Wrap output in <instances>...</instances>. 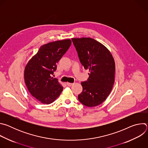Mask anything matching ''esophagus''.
<instances>
[{
  "instance_id": "34e87169",
  "label": "esophagus",
  "mask_w": 148,
  "mask_h": 148,
  "mask_svg": "<svg viewBox=\"0 0 148 148\" xmlns=\"http://www.w3.org/2000/svg\"><path fill=\"white\" fill-rule=\"evenodd\" d=\"M73 83H70V82H67V86H69V87H70V86H71L72 85H73Z\"/></svg>"
}]
</instances>
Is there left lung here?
Here are the masks:
<instances>
[{
  "instance_id": "1",
  "label": "left lung",
  "mask_w": 148,
  "mask_h": 148,
  "mask_svg": "<svg viewBox=\"0 0 148 148\" xmlns=\"http://www.w3.org/2000/svg\"><path fill=\"white\" fill-rule=\"evenodd\" d=\"M79 60L86 70H89L88 79L81 82L82 92L79 101L86 107L102 103L110 94L114 84L115 66L110 51L92 38L71 39Z\"/></svg>"
}]
</instances>
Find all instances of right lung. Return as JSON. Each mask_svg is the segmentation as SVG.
<instances>
[{
	"instance_id": "right-lung-1",
	"label": "right lung",
	"mask_w": 148,
	"mask_h": 148,
	"mask_svg": "<svg viewBox=\"0 0 148 148\" xmlns=\"http://www.w3.org/2000/svg\"><path fill=\"white\" fill-rule=\"evenodd\" d=\"M71 45L69 39L56 41L41 46L30 60L25 70V81L31 95L38 102L49 104L61 94L63 87L51 77L57 63Z\"/></svg>"
}]
</instances>
